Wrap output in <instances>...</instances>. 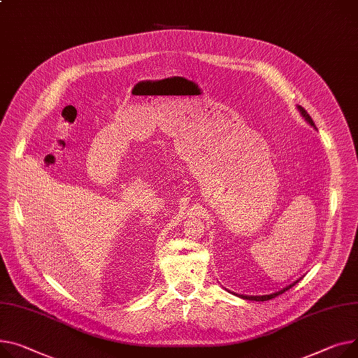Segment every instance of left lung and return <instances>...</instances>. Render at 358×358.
Returning <instances> with one entry per match:
<instances>
[{
	"label": "left lung",
	"mask_w": 358,
	"mask_h": 358,
	"mask_svg": "<svg viewBox=\"0 0 358 358\" xmlns=\"http://www.w3.org/2000/svg\"><path fill=\"white\" fill-rule=\"evenodd\" d=\"M296 109L299 110V113H301V116L305 119V121L311 125V127H314L315 128V124H314V121L311 119V116L308 115V112L302 108V106H296ZM317 129V128H315ZM299 282V279L298 280H295V282H292L291 285H288L287 288H282L280 291H278V292H273V294H269V295H239V294H236V292H230V294H233V295H236V296H239V298H242V299H246V301H269V299H272V298H275V296H278V295H280V294H283L285 291H288L289 288H292V287H295V285Z\"/></svg>",
	"instance_id": "left-lung-1"
}]
</instances>
